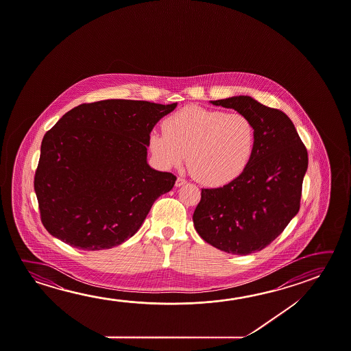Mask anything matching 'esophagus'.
<instances>
[{"label":"esophagus","instance_id":"obj_1","mask_svg":"<svg viewBox=\"0 0 351 351\" xmlns=\"http://www.w3.org/2000/svg\"><path fill=\"white\" fill-rule=\"evenodd\" d=\"M184 184H186V180H184V178H178L175 186H176V187H181V186H184Z\"/></svg>","mask_w":351,"mask_h":351}]
</instances>
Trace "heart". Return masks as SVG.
Here are the masks:
<instances>
[{
	"label": "heart",
	"mask_w": 351,
	"mask_h": 351,
	"mask_svg": "<svg viewBox=\"0 0 351 351\" xmlns=\"http://www.w3.org/2000/svg\"><path fill=\"white\" fill-rule=\"evenodd\" d=\"M162 130L149 136L150 152L159 167H180L186 156L193 178L207 186H223L239 178L256 148L254 125L241 112L191 105L165 119Z\"/></svg>",
	"instance_id": "obj_1"
}]
</instances>
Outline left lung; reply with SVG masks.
<instances>
[{
    "instance_id": "8db88e82",
    "label": "left lung",
    "mask_w": 351,
    "mask_h": 351,
    "mask_svg": "<svg viewBox=\"0 0 351 351\" xmlns=\"http://www.w3.org/2000/svg\"><path fill=\"white\" fill-rule=\"evenodd\" d=\"M210 104L241 112L256 128L246 170L219 189H203L195 230L220 251L246 256L267 247L299 213L308 156L291 120L247 95Z\"/></svg>"
}]
</instances>
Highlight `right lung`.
<instances>
[{"label": "right lung", "instance_id": "obj_1", "mask_svg": "<svg viewBox=\"0 0 351 351\" xmlns=\"http://www.w3.org/2000/svg\"><path fill=\"white\" fill-rule=\"evenodd\" d=\"M176 106L110 99L66 112L44 136L35 173L45 229L84 251L132 237L176 181L147 161L152 130Z\"/></svg>", "mask_w": 351, "mask_h": 351}]
</instances>
